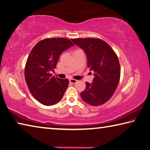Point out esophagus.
<instances>
[{"label":"esophagus","instance_id":"obj_1","mask_svg":"<svg viewBox=\"0 0 150 150\" xmlns=\"http://www.w3.org/2000/svg\"><path fill=\"white\" fill-rule=\"evenodd\" d=\"M77 82V81L76 79H69V83H72V84H75Z\"/></svg>","mask_w":150,"mask_h":150}]
</instances>
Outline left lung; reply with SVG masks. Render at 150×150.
<instances>
[{
	"label": "left lung",
	"mask_w": 150,
	"mask_h": 150,
	"mask_svg": "<svg viewBox=\"0 0 150 150\" xmlns=\"http://www.w3.org/2000/svg\"><path fill=\"white\" fill-rule=\"evenodd\" d=\"M84 50L87 66L94 71L92 83H86V88L81 93L84 102L89 105H102L115 92L120 80V64L115 52L107 42L100 39H71Z\"/></svg>",
	"instance_id": "8db88e82"
}]
</instances>
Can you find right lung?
<instances>
[{
    "mask_svg": "<svg viewBox=\"0 0 150 150\" xmlns=\"http://www.w3.org/2000/svg\"><path fill=\"white\" fill-rule=\"evenodd\" d=\"M74 45L66 38H48L33 48L27 59L25 78L29 90L37 101L52 105L60 101L69 84L50 73L56 67L62 52Z\"/></svg>",
    "mask_w": 150,
    "mask_h": 150,
    "instance_id": "right-lung-1",
    "label": "right lung"
}]
</instances>
